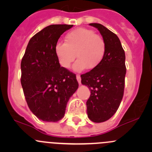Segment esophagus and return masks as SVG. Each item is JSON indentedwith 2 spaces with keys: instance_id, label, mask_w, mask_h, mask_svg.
<instances>
[{
  "instance_id": "1",
  "label": "esophagus",
  "mask_w": 152,
  "mask_h": 152,
  "mask_svg": "<svg viewBox=\"0 0 152 152\" xmlns=\"http://www.w3.org/2000/svg\"><path fill=\"white\" fill-rule=\"evenodd\" d=\"M76 79H77V81H78V82H79V85H81V80H82V79H81L80 75H79V74L76 75Z\"/></svg>"
}]
</instances>
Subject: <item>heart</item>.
<instances>
[{"instance_id": "b5f03b06", "label": "heart", "mask_w": 152, "mask_h": 152, "mask_svg": "<svg viewBox=\"0 0 152 152\" xmlns=\"http://www.w3.org/2000/svg\"><path fill=\"white\" fill-rule=\"evenodd\" d=\"M54 51L59 63L68 69L76 57L73 65L75 71L96 67L103 59L106 51L104 39L91 29L78 28L70 31L65 37V42H58Z\"/></svg>"}]
</instances>
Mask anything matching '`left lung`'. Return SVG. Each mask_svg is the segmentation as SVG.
Wrapping results in <instances>:
<instances>
[{"label":"left lung","mask_w":152,"mask_h":152,"mask_svg":"<svg viewBox=\"0 0 152 152\" xmlns=\"http://www.w3.org/2000/svg\"><path fill=\"white\" fill-rule=\"evenodd\" d=\"M99 31L106 43L104 56L97 67L82 74V84L87 86L90 96L87 101L90 121L102 123L109 120L118 109L124 96L125 52L117 35L99 23H90Z\"/></svg>","instance_id":"8db88e82"}]
</instances>
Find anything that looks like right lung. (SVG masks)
<instances>
[{
	"mask_svg": "<svg viewBox=\"0 0 152 152\" xmlns=\"http://www.w3.org/2000/svg\"><path fill=\"white\" fill-rule=\"evenodd\" d=\"M73 25H50L29 40L21 61V85L31 111L40 120L64 117L69 99L79 87L76 75L60 66L54 51L61 35Z\"/></svg>",
	"mask_w": 152,
	"mask_h": 152,
	"instance_id": "1",
	"label": "right lung"
}]
</instances>
